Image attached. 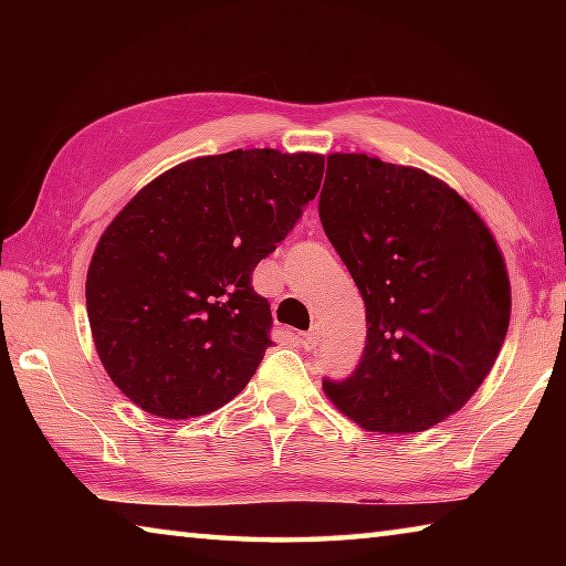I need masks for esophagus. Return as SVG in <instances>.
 Wrapping results in <instances>:
<instances>
[{
	"label": "esophagus",
	"instance_id": "obj_1",
	"mask_svg": "<svg viewBox=\"0 0 566 566\" xmlns=\"http://www.w3.org/2000/svg\"><path fill=\"white\" fill-rule=\"evenodd\" d=\"M300 339H302V344H304L306 349H314L319 344V327H312L310 332L300 334Z\"/></svg>",
	"mask_w": 566,
	"mask_h": 566
}]
</instances>
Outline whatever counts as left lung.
<instances>
[{
	"label": "left lung",
	"instance_id": "1",
	"mask_svg": "<svg viewBox=\"0 0 566 566\" xmlns=\"http://www.w3.org/2000/svg\"><path fill=\"white\" fill-rule=\"evenodd\" d=\"M324 234L367 310V344L327 397L369 432H424L494 367L512 294L500 247L444 181L367 155H329Z\"/></svg>",
	"mask_w": 566,
	"mask_h": 566
}]
</instances>
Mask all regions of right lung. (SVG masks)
<instances>
[{
    "instance_id": "1",
    "label": "right lung",
    "mask_w": 566,
    "mask_h": 566,
    "mask_svg": "<svg viewBox=\"0 0 566 566\" xmlns=\"http://www.w3.org/2000/svg\"><path fill=\"white\" fill-rule=\"evenodd\" d=\"M324 157L234 149L189 159L104 229L87 272L99 359L134 405L165 419L224 407L272 347L252 272L317 197Z\"/></svg>"
}]
</instances>
